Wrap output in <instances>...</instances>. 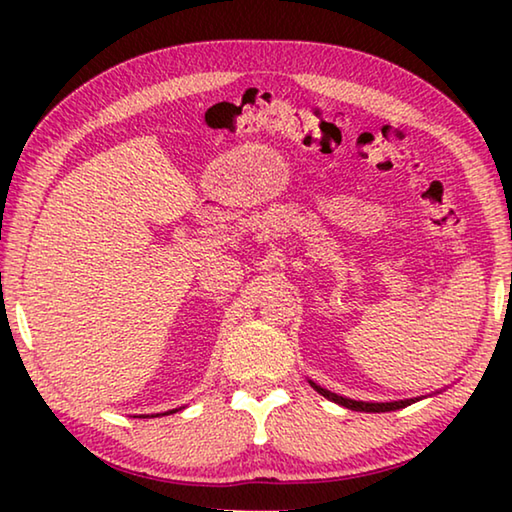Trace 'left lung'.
<instances>
[{"label": "left lung", "instance_id": "8db88e82", "mask_svg": "<svg viewBox=\"0 0 512 512\" xmlns=\"http://www.w3.org/2000/svg\"><path fill=\"white\" fill-rule=\"evenodd\" d=\"M311 388L318 391L323 397H327L329 402H336L345 406V409H352V411H366V413H386V411H397V409H404V406L413 404L415 400H400V402H357V400H350V397H341L332 391H327V388H320L314 381H309Z\"/></svg>", "mask_w": 512, "mask_h": 512}]
</instances>
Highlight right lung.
I'll use <instances>...</instances> for the list:
<instances>
[{
	"label": "right lung",
	"instance_id": "1",
	"mask_svg": "<svg viewBox=\"0 0 512 512\" xmlns=\"http://www.w3.org/2000/svg\"><path fill=\"white\" fill-rule=\"evenodd\" d=\"M176 411H178V409H173V411H167V413H164V415H169V413H176Z\"/></svg>",
	"mask_w": 512,
	"mask_h": 512
}]
</instances>
